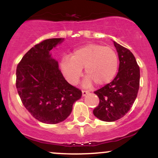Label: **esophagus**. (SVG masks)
Instances as JSON below:
<instances>
[{
	"instance_id": "esophagus-1",
	"label": "esophagus",
	"mask_w": 158,
	"mask_h": 158,
	"mask_svg": "<svg viewBox=\"0 0 158 158\" xmlns=\"http://www.w3.org/2000/svg\"><path fill=\"white\" fill-rule=\"evenodd\" d=\"M81 93H82V97H85V96L88 95V94H89V92L87 91V90H82V92H81Z\"/></svg>"
}]
</instances>
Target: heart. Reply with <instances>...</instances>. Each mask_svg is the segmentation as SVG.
I'll return each instance as SVG.
<instances>
[{
    "label": "heart",
    "instance_id": "b5f03b06",
    "mask_svg": "<svg viewBox=\"0 0 158 158\" xmlns=\"http://www.w3.org/2000/svg\"><path fill=\"white\" fill-rule=\"evenodd\" d=\"M117 52L110 47L99 44H87L76 48L71 57L64 56L60 61V69L67 81L77 85L85 68L87 77L83 85L90 87L94 82L101 86L110 83L118 70Z\"/></svg>",
    "mask_w": 158,
    "mask_h": 158
}]
</instances>
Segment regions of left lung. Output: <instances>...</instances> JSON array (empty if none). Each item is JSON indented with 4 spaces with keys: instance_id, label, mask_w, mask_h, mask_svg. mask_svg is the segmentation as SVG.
Returning a JSON list of instances; mask_svg holds the SVG:
<instances>
[{
    "instance_id": "1",
    "label": "left lung",
    "mask_w": 158,
    "mask_h": 158,
    "mask_svg": "<svg viewBox=\"0 0 158 158\" xmlns=\"http://www.w3.org/2000/svg\"><path fill=\"white\" fill-rule=\"evenodd\" d=\"M118 52L119 70L114 80L94 92L99 99L93 113L105 122H114L128 113L137 98L139 87V68L129 50L114 41Z\"/></svg>"
}]
</instances>
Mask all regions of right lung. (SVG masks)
Wrapping results in <instances>:
<instances>
[{"mask_svg":"<svg viewBox=\"0 0 158 158\" xmlns=\"http://www.w3.org/2000/svg\"><path fill=\"white\" fill-rule=\"evenodd\" d=\"M64 39H50L35 45L16 69V88L21 102L33 117L57 124L71 114L81 91L65 80L50 50Z\"/></svg>","mask_w":158,"mask_h":158,"instance_id":"1","label":"right lung"}]
</instances>
